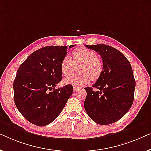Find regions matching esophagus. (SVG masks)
<instances>
[{"instance_id": "obj_1", "label": "esophagus", "mask_w": 151, "mask_h": 151, "mask_svg": "<svg viewBox=\"0 0 151 151\" xmlns=\"http://www.w3.org/2000/svg\"><path fill=\"white\" fill-rule=\"evenodd\" d=\"M78 90V87H75V86H74L73 87V90L75 91V92H76V91H77Z\"/></svg>"}]
</instances>
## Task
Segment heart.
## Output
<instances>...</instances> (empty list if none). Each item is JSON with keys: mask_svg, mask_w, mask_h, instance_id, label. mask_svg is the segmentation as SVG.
I'll return each instance as SVG.
<instances>
[{"mask_svg": "<svg viewBox=\"0 0 151 151\" xmlns=\"http://www.w3.org/2000/svg\"><path fill=\"white\" fill-rule=\"evenodd\" d=\"M72 59L68 55L62 59L60 64V70L63 75L68 76L73 73L75 65H81L78 75L68 76L64 79L67 85L75 87L83 86L90 83L91 78L97 80L101 77L103 72V64L97 54L86 48H79L73 52Z\"/></svg>", "mask_w": 151, "mask_h": 151, "instance_id": "heart-1", "label": "heart"}]
</instances>
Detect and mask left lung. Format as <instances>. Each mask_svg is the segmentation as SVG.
Here are the masks:
<instances>
[{"mask_svg":"<svg viewBox=\"0 0 151 151\" xmlns=\"http://www.w3.org/2000/svg\"><path fill=\"white\" fill-rule=\"evenodd\" d=\"M85 46L99 52L103 64L101 77L92 87L85 88V109L89 117L99 124L117 122L130 109L133 102L135 80L132 68L126 57L112 46Z\"/></svg>","mask_w":151,"mask_h":151,"instance_id":"1","label":"left lung"}]
</instances>
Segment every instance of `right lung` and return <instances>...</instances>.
<instances>
[{
  "instance_id": "add662e5",
  "label": "right lung",
  "mask_w": 151,
  "mask_h": 151,
  "mask_svg": "<svg viewBox=\"0 0 151 151\" xmlns=\"http://www.w3.org/2000/svg\"><path fill=\"white\" fill-rule=\"evenodd\" d=\"M67 49L66 46L40 48L29 55L17 71L14 81L15 104L33 124L43 127L51 123L73 94L70 85L55 89L62 79L60 64Z\"/></svg>"
}]
</instances>
